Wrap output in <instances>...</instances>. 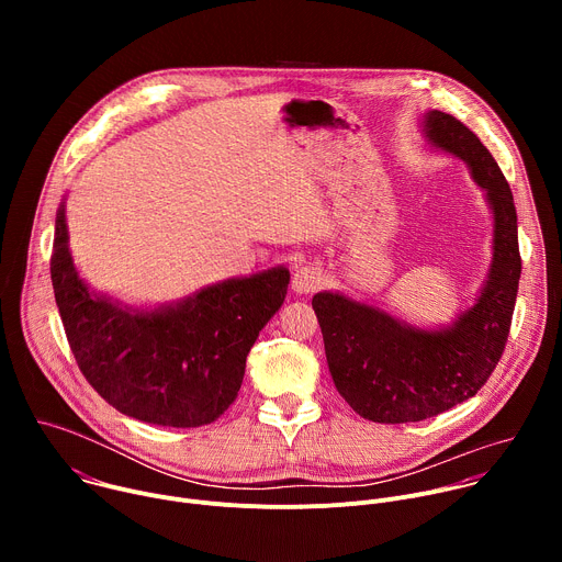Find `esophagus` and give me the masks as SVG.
I'll return each instance as SVG.
<instances>
[{"label": "esophagus", "instance_id": "esophagus-1", "mask_svg": "<svg viewBox=\"0 0 562 562\" xmlns=\"http://www.w3.org/2000/svg\"><path fill=\"white\" fill-rule=\"evenodd\" d=\"M325 282V273L317 265H304L293 273V291L295 293H313Z\"/></svg>", "mask_w": 562, "mask_h": 562}]
</instances>
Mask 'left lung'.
<instances>
[{"instance_id": "1", "label": "left lung", "mask_w": 562, "mask_h": 562, "mask_svg": "<svg viewBox=\"0 0 562 562\" xmlns=\"http://www.w3.org/2000/svg\"><path fill=\"white\" fill-rule=\"evenodd\" d=\"M425 126L434 146L464 159L494 209V265L477 302L451 329L423 331L338 293L311 300L336 389L382 425L434 418L483 389L507 345L522 269L514 195L492 153L449 113L429 111Z\"/></svg>"}]
</instances>
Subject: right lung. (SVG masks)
I'll return each instance as SVG.
<instances>
[{"label": "right lung", "mask_w": 562, "mask_h": 562, "mask_svg": "<svg viewBox=\"0 0 562 562\" xmlns=\"http://www.w3.org/2000/svg\"><path fill=\"white\" fill-rule=\"evenodd\" d=\"M50 280L75 362L120 414L162 427H202L237 397L247 356L282 306L286 269L202 289L178 306L131 313L79 280L64 206L57 211Z\"/></svg>", "instance_id": "add662e5"}]
</instances>
